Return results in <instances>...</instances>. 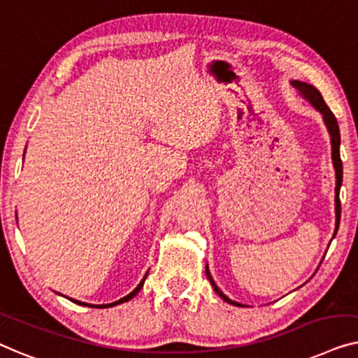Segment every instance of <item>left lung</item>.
Masks as SVG:
<instances>
[{"instance_id": "8db88e82", "label": "left lung", "mask_w": 358, "mask_h": 358, "mask_svg": "<svg viewBox=\"0 0 358 358\" xmlns=\"http://www.w3.org/2000/svg\"><path fill=\"white\" fill-rule=\"evenodd\" d=\"M290 84L294 85L296 89V92L303 100L306 102L313 105V108L316 112L321 113V117H323V122L326 124V128H328V133L331 136V149H332V165H334V170H336V229H334V235H332V238H334L336 234H337V229H339V222H341V199H339V191H341V186H342V160H341V133H339V124H337V120L332 112L329 110L328 105L324 103L323 100V95L320 94V90L315 87V85H311L308 83H303V80H296V79H292ZM206 275H208V279L210 284H213L215 294H217L220 299L227 301L230 305H235V306H243L238 301H234L230 300L227 295H224V292L219 289L217 285H215V282L213 279V275L209 273V268L208 264H206Z\"/></svg>"}]
</instances>
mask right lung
<instances>
[{"label": "right lung", "instance_id": "1", "mask_svg": "<svg viewBox=\"0 0 358 358\" xmlns=\"http://www.w3.org/2000/svg\"><path fill=\"white\" fill-rule=\"evenodd\" d=\"M26 154V152H24ZM145 278H148V274L144 275V279L139 282L138 284V287H136V289L131 292V294H128L127 296H123V299H120V300H117V301H113V303H108V305H90V303H84V301H78V300H74V299H69L71 301H74V303H79V305H85V306H92V308H108V306H115V305H120V303H124V301H128V300H131L133 299V296H136L139 294V290L143 289V285H144V280H145Z\"/></svg>", "mask_w": 358, "mask_h": 358}]
</instances>
